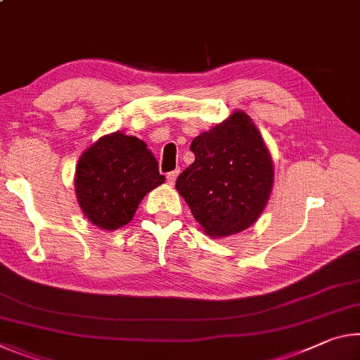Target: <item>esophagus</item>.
Segmentation results:
<instances>
[{
	"label": "esophagus",
	"instance_id": "1",
	"mask_svg": "<svg viewBox=\"0 0 360 360\" xmlns=\"http://www.w3.org/2000/svg\"><path fill=\"white\" fill-rule=\"evenodd\" d=\"M178 176H179V169H174V171H169V173L167 174V179H168V182L171 186L174 184L176 182V179H178Z\"/></svg>",
	"mask_w": 360,
	"mask_h": 360
}]
</instances>
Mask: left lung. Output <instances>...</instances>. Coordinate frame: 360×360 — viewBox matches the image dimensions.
<instances>
[{
    "label": "left lung",
    "instance_id": "obj_1",
    "mask_svg": "<svg viewBox=\"0 0 360 360\" xmlns=\"http://www.w3.org/2000/svg\"><path fill=\"white\" fill-rule=\"evenodd\" d=\"M195 155L176 181L193 218L210 237L248 229L264 211L274 165L264 139L247 113L236 110L192 141Z\"/></svg>",
    "mask_w": 360,
    "mask_h": 360
}]
</instances>
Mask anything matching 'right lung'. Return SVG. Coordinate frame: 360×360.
<instances>
[{"mask_svg": "<svg viewBox=\"0 0 360 360\" xmlns=\"http://www.w3.org/2000/svg\"><path fill=\"white\" fill-rule=\"evenodd\" d=\"M165 182L147 144L134 136L112 133L82 153L75 193L84 216L104 231L133 219L146 193Z\"/></svg>", "mask_w": 360, "mask_h": 360, "instance_id": "obj_1", "label": "right lung"}]
</instances>
